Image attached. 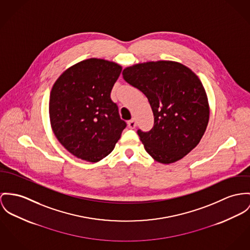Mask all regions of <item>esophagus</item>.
<instances>
[{
    "mask_svg": "<svg viewBox=\"0 0 250 250\" xmlns=\"http://www.w3.org/2000/svg\"><path fill=\"white\" fill-rule=\"evenodd\" d=\"M127 124H128V127L129 128H135L136 127V121H135L134 119L128 121Z\"/></svg>",
    "mask_w": 250,
    "mask_h": 250,
    "instance_id": "obj_1",
    "label": "esophagus"
}]
</instances>
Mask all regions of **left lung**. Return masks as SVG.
Masks as SVG:
<instances>
[{
    "label": "left lung",
    "instance_id": "8db88e82",
    "mask_svg": "<svg viewBox=\"0 0 250 250\" xmlns=\"http://www.w3.org/2000/svg\"><path fill=\"white\" fill-rule=\"evenodd\" d=\"M123 76L152 108L153 127L148 132L139 129L138 135L155 161L171 164L196 147L208 124L209 104L190 68L172 61L147 62L125 68Z\"/></svg>",
    "mask_w": 250,
    "mask_h": 250
}]
</instances>
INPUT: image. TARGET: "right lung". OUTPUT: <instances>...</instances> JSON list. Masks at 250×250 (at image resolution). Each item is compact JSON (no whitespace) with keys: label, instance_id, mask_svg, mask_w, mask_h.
<instances>
[{"label":"right lung","instance_id":"1","mask_svg":"<svg viewBox=\"0 0 250 250\" xmlns=\"http://www.w3.org/2000/svg\"><path fill=\"white\" fill-rule=\"evenodd\" d=\"M122 72L114 62L91 58L67 68L53 84L49 98L52 130L75 157L97 163L106 157L126 124L110 93Z\"/></svg>","mask_w":250,"mask_h":250}]
</instances>
